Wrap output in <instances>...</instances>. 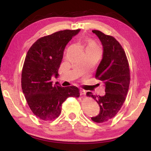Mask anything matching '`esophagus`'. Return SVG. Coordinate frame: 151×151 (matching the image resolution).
<instances>
[{
  "label": "esophagus",
  "instance_id": "34e87169",
  "mask_svg": "<svg viewBox=\"0 0 151 151\" xmlns=\"http://www.w3.org/2000/svg\"><path fill=\"white\" fill-rule=\"evenodd\" d=\"M86 94V91L85 90H83V89H81V90L80 91V94L81 95H85V94Z\"/></svg>",
  "mask_w": 151,
  "mask_h": 151
}]
</instances>
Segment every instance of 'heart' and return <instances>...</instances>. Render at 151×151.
<instances>
[{
  "mask_svg": "<svg viewBox=\"0 0 151 151\" xmlns=\"http://www.w3.org/2000/svg\"><path fill=\"white\" fill-rule=\"evenodd\" d=\"M99 48V47H97V45L95 44V42L92 41V40H88L86 49H88V48Z\"/></svg>",
  "mask_w": 151,
  "mask_h": 151,
  "instance_id": "heart-1",
  "label": "heart"
}]
</instances>
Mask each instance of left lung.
<instances>
[{"label": "left lung", "instance_id": "left-lung-1", "mask_svg": "<svg viewBox=\"0 0 151 151\" xmlns=\"http://www.w3.org/2000/svg\"><path fill=\"white\" fill-rule=\"evenodd\" d=\"M103 47V58L97 68L95 77L104 83L105 94L93 95L87 92L86 95L95 100L100 106L98 115L91 117L94 122L102 123L109 121L121 109L129 91L130 70L129 62L121 44L113 37L94 30Z\"/></svg>", "mask_w": 151, "mask_h": 151}]
</instances>
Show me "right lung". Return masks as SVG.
<instances>
[{"label":"right lung","instance_id":"obj_1","mask_svg":"<svg viewBox=\"0 0 151 151\" xmlns=\"http://www.w3.org/2000/svg\"><path fill=\"white\" fill-rule=\"evenodd\" d=\"M80 30H64L45 36L28 50L22 70V90L33 114L42 121L57 118L68 97L80 96L76 86L63 87L51 81L52 76H58L66 45Z\"/></svg>","mask_w":151,"mask_h":151}]
</instances>
